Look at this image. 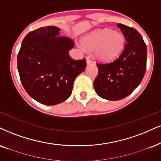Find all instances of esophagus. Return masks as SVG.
Masks as SVG:
<instances>
[{
    "mask_svg": "<svg viewBox=\"0 0 161 161\" xmlns=\"http://www.w3.org/2000/svg\"><path fill=\"white\" fill-rule=\"evenodd\" d=\"M92 63V60L90 59V57H86V63L87 64H90V63Z\"/></svg>",
    "mask_w": 161,
    "mask_h": 161,
    "instance_id": "34e87169",
    "label": "esophagus"
}]
</instances>
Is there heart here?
Instances as JSON below:
<instances>
[{"instance_id":"heart-1","label":"heart","mask_w":161,"mask_h":161,"mask_svg":"<svg viewBox=\"0 0 161 161\" xmlns=\"http://www.w3.org/2000/svg\"><path fill=\"white\" fill-rule=\"evenodd\" d=\"M125 39L122 34L113 32L110 29L99 30L84 39L85 47L95 49V54L99 60L108 62L116 59L124 47Z\"/></svg>"}]
</instances>
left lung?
Instances as JSON below:
<instances>
[{"label":"left lung","instance_id":"obj_1","mask_svg":"<svg viewBox=\"0 0 161 161\" xmlns=\"http://www.w3.org/2000/svg\"><path fill=\"white\" fill-rule=\"evenodd\" d=\"M117 27L127 42L124 50L113 62L97 63L98 74L93 84L99 96L110 101L129 96L141 83L146 70L147 47L142 36L122 24Z\"/></svg>","mask_w":161,"mask_h":161}]
</instances>
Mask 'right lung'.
Masks as SVG:
<instances>
[{
	"label": "right lung",
	"mask_w": 161,
	"mask_h": 161,
	"mask_svg": "<svg viewBox=\"0 0 161 161\" xmlns=\"http://www.w3.org/2000/svg\"><path fill=\"white\" fill-rule=\"evenodd\" d=\"M60 29L47 26L30 32L18 53L20 79L31 98L45 105L63 102L70 96L76 77L85 70L86 59L75 60L69 51L72 39L59 36Z\"/></svg>",
	"instance_id": "add662e5"
}]
</instances>
